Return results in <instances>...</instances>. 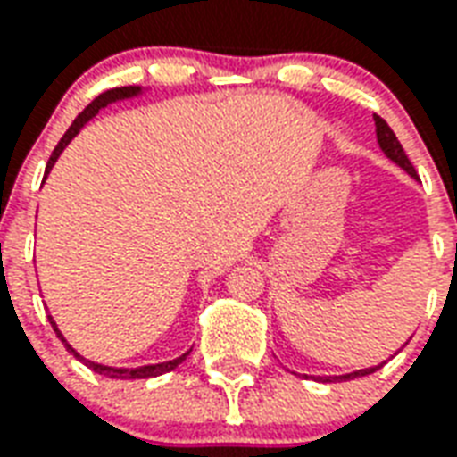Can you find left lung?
<instances>
[{
    "label": "left lung",
    "instance_id": "8db88e82",
    "mask_svg": "<svg viewBox=\"0 0 457 457\" xmlns=\"http://www.w3.org/2000/svg\"><path fill=\"white\" fill-rule=\"evenodd\" d=\"M374 121H376V138H378V145H381V151L388 155V158L395 162V165H400L403 170H405L410 177H417V172H414L412 162H410V158L405 155V151H403V145H400L398 136L393 134V129L386 124V121L378 117V114H374ZM376 369H381V364L378 367H369V369H360V371H353V374H343V376H313L316 381L321 383H330V381H347V378H357V376H369L374 374Z\"/></svg>",
    "mask_w": 457,
    "mask_h": 457
}]
</instances>
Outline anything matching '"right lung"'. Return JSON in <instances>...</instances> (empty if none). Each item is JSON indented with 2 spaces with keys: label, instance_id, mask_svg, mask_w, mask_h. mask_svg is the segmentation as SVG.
<instances>
[{
  "label": "right lung",
  "instance_id": "obj_1",
  "mask_svg": "<svg viewBox=\"0 0 457 457\" xmlns=\"http://www.w3.org/2000/svg\"><path fill=\"white\" fill-rule=\"evenodd\" d=\"M138 93H141V88H138V86H124V88H112V90H104V93H100V96H97L96 100H93V103H90L88 107H86V110H83V112L79 114V117H76L74 124L66 129V134L62 136V141H59L57 148L52 151L50 160H47V167H45V177L50 174L52 165L57 162V158H59V155H62V151H64L66 145H69V141H71V138H74V136L79 134V131H81V127H83V124H86V121L93 120V117H96V114L100 112L103 107H107V104H110V103H117V100H124V97H134V96H138ZM50 323H52V328H54V333H57L59 340H62V343L66 345V350H69V353H74V357H79V360H81V361H86V364H88V367L93 369L96 374L110 376V378H153V376L167 374V371H172V369H177V367H179V364H182L184 360H187V354H189V353H184L182 357H177V360L160 361V364H148V367H136V369L104 367V364H96V361L83 360L81 354L76 353L74 347L66 343V337L62 336V333H59L57 323L52 321V316H50Z\"/></svg>",
  "mask_w": 457,
  "mask_h": 457
}]
</instances>
